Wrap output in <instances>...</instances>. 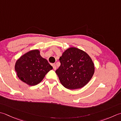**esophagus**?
<instances>
[{"label":"esophagus","instance_id":"34e87169","mask_svg":"<svg viewBox=\"0 0 121 121\" xmlns=\"http://www.w3.org/2000/svg\"><path fill=\"white\" fill-rule=\"evenodd\" d=\"M52 67H53V69H54V70H56V65L55 64H53V65H52Z\"/></svg>","mask_w":121,"mask_h":121}]
</instances>
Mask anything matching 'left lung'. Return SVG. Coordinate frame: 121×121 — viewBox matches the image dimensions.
I'll return each mask as SVG.
<instances>
[{
	"label": "left lung",
	"mask_w": 121,
	"mask_h": 121,
	"mask_svg": "<svg viewBox=\"0 0 121 121\" xmlns=\"http://www.w3.org/2000/svg\"><path fill=\"white\" fill-rule=\"evenodd\" d=\"M61 65L56 73L62 86L74 90L82 88L94 73V65L86 52L75 47L66 50L59 59Z\"/></svg>",
	"instance_id": "8db88e82"
}]
</instances>
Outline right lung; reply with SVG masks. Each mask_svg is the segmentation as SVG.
Segmentation results:
<instances>
[{"label": "right lung", "instance_id": "1", "mask_svg": "<svg viewBox=\"0 0 121 121\" xmlns=\"http://www.w3.org/2000/svg\"><path fill=\"white\" fill-rule=\"evenodd\" d=\"M15 71L18 77L30 86H35L43 79L52 67L40 56L38 49L26 53L17 60Z\"/></svg>", "mask_w": 121, "mask_h": 121}]
</instances>
